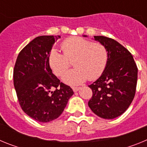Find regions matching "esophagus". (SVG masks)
<instances>
[{
    "mask_svg": "<svg viewBox=\"0 0 147 147\" xmlns=\"http://www.w3.org/2000/svg\"><path fill=\"white\" fill-rule=\"evenodd\" d=\"M72 89L74 92H77L80 89V88H79V87H72Z\"/></svg>",
    "mask_w": 147,
    "mask_h": 147,
    "instance_id": "1",
    "label": "esophagus"
}]
</instances>
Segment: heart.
Instances as JSON below:
<instances>
[{"label": "heart", "mask_w": 147, "mask_h": 147, "mask_svg": "<svg viewBox=\"0 0 147 147\" xmlns=\"http://www.w3.org/2000/svg\"><path fill=\"white\" fill-rule=\"evenodd\" d=\"M63 54L55 49L50 51L49 62L53 72L62 76L71 65L75 68L67 71L63 81L72 85H80L88 79L94 80L99 77L106 67L108 54L106 47L100 42L80 37L67 39L61 45Z\"/></svg>", "instance_id": "obj_1"}]
</instances>
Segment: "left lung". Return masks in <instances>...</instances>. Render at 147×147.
<instances>
[{
  "instance_id": "1",
  "label": "left lung",
  "mask_w": 147,
  "mask_h": 147,
  "mask_svg": "<svg viewBox=\"0 0 147 147\" xmlns=\"http://www.w3.org/2000/svg\"><path fill=\"white\" fill-rule=\"evenodd\" d=\"M94 40L106 47L108 59L101 76L88 85L93 91L88 106L99 117L113 119L124 113L134 98L138 67L131 53L117 41L104 36Z\"/></svg>"
}]
</instances>
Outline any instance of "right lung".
<instances>
[{
  "instance_id": "right-lung-1",
  "label": "right lung",
  "mask_w": 147,
  "mask_h": 147,
  "mask_svg": "<svg viewBox=\"0 0 147 147\" xmlns=\"http://www.w3.org/2000/svg\"><path fill=\"white\" fill-rule=\"evenodd\" d=\"M60 36H40L21 50L15 62L13 79L22 110L37 121L57 119L74 91L52 73L49 56Z\"/></svg>"
}]
</instances>
